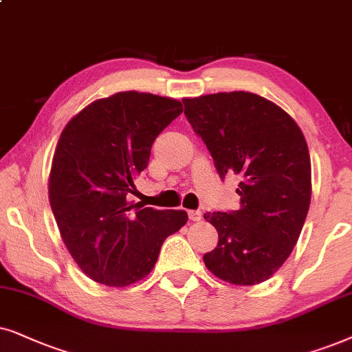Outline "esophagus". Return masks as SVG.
<instances>
[{
  "instance_id": "obj_1",
  "label": "esophagus",
  "mask_w": 352,
  "mask_h": 352,
  "mask_svg": "<svg viewBox=\"0 0 352 352\" xmlns=\"http://www.w3.org/2000/svg\"><path fill=\"white\" fill-rule=\"evenodd\" d=\"M188 217H190V220H193V222H198V220L203 219V212H201V210H198V209L188 210Z\"/></svg>"
}]
</instances>
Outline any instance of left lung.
<instances>
[{
	"label": "left lung",
	"instance_id": "1",
	"mask_svg": "<svg viewBox=\"0 0 352 352\" xmlns=\"http://www.w3.org/2000/svg\"><path fill=\"white\" fill-rule=\"evenodd\" d=\"M219 175H240V209L208 212L219 243L204 254L215 277L233 285L265 282L292 254L311 204V157L298 124L250 91L184 98Z\"/></svg>",
	"mask_w": 352,
	"mask_h": 352
}]
</instances>
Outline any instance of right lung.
Instances as JSON below:
<instances>
[{
	"instance_id": "right-lung-1",
	"label": "right lung",
	"mask_w": 352,
	"mask_h": 352,
	"mask_svg": "<svg viewBox=\"0 0 352 352\" xmlns=\"http://www.w3.org/2000/svg\"><path fill=\"white\" fill-rule=\"evenodd\" d=\"M184 112L182 102L120 91L93 101L60 133L50 173V204L60 238L83 274L106 287L146 277L164 240L188 220L129 201L148 167L157 135Z\"/></svg>"
}]
</instances>
